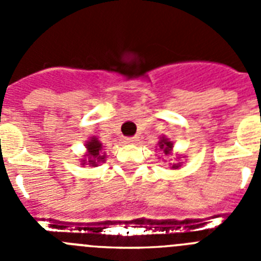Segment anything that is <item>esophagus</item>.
I'll use <instances>...</instances> for the list:
<instances>
[{
    "instance_id": "1",
    "label": "esophagus",
    "mask_w": 261,
    "mask_h": 261,
    "mask_svg": "<svg viewBox=\"0 0 261 261\" xmlns=\"http://www.w3.org/2000/svg\"><path fill=\"white\" fill-rule=\"evenodd\" d=\"M138 141L137 136H132V137H125L126 144H135V142Z\"/></svg>"
}]
</instances>
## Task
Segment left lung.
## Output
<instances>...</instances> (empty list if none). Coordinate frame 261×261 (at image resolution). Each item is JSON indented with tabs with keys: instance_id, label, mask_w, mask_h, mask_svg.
<instances>
[{
	"instance_id": "obj_1",
	"label": "left lung",
	"mask_w": 261,
	"mask_h": 261,
	"mask_svg": "<svg viewBox=\"0 0 261 261\" xmlns=\"http://www.w3.org/2000/svg\"><path fill=\"white\" fill-rule=\"evenodd\" d=\"M159 149L163 151L165 154H170V151L172 150V142L168 141L167 138H163L159 141ZM180 167V165H174L172 166V168H179Z\"/></svg>"
}]
</instances>
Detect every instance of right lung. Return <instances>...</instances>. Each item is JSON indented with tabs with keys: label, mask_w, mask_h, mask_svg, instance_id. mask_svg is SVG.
Masks as SVG:
<instances>
[{
	"label": "right lung",
	"mask_w": 261,
	"mask_h": 261,
	"mask_svg": "<svg viewBox=\"0 0 261 261\" xmlns=\"http://www.w3.org/2000/svg\"><path fill=\"white\" fill-rule=\"evenodd\" d=\"M87 147V154H86V158L84 159V162L89 163L90 166H98L99 162H105V158L106 156L102 154V144L99 142L98 138H91L89 142L86 144ZM85 165V163H82Z\"/></svg>",
	"instance_id": "1"
}]
</instances>
